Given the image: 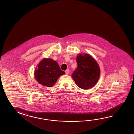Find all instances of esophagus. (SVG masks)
Masks as SVG:
<instances>
[{
    "mask_svg": "<svg viewBox=\"0 0 134 134\" xmlns=\"http://www.w3.org/2000/svg\"><path fill=\"white\" fill-rule=\"evenodd\" d=\"M69 72V69H67L65 71L66 74H68Z\"/></svg>",
    "mask_w": 134,
    "mask_h": 134,
    "instance_id": "34e87169",
    "label": "esophagus"
}]
</instances>
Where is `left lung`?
<instances>
[{
	"mask_svg": "<svg viewBox=\"0 0 134 134\" xmlns=\"http://www.w3.org/2000/svg\"><path fill=\"white\" fill-rule=\"evenodd\" d=\"M76 62L77 67L71 75L76 85L82 89L92 88L98 82L100 75L98 63L88 54L78 55Z\"/></svg>",
	"mask_w": 134,
	"mask_h": 134,
	"instance_id": "1",
	"label": "left lung"
}]
</instances>
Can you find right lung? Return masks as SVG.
<instances>
[{
  "mask_svg": "<svg viewBox=\"0 0 134 134\" xmlns=\"http://www.w3.org/2000/svg\"><path fill=\"white\" fill-rule=\"evenodd\" d=\"M64 74L58 63L49 58L42 60L34 71L36 81L40 84L49 87L54 85L59 77Z\"/></svg>",
  "mask_w": 134,
  "mask_h": 134,
  "instance_id": "add662e5",
  "label": "right lung"
}]
</instances>
